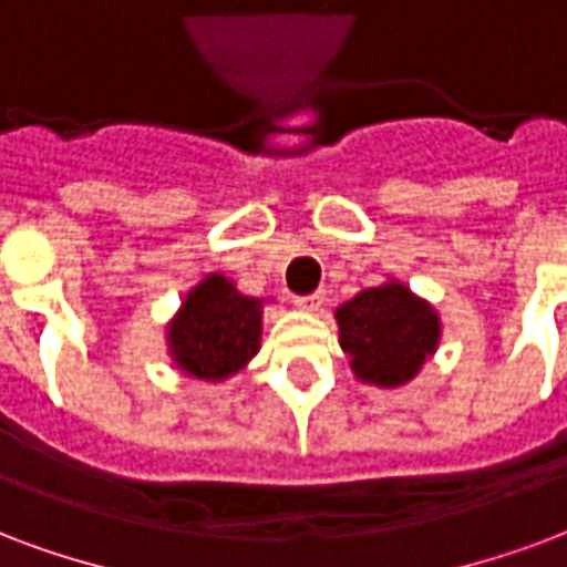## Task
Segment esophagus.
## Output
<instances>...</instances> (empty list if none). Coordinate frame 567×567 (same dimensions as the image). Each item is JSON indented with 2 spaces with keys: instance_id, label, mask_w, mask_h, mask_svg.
I'll return each instance as SVG.
<instances>
[{
  "instance_id": "1",
  "label": "esophagus",
  "mask_w": 567,
  "mask_h": 567,
  "mask_svg": "<svg viewBox=\"0 0 567 567\" xmlns=\"http://www.w3.org/2000/svg\"><path fill=\"white\" fill-rule=\"evenodd\" d=\"M322 301H326V296H322V292H310V296H296V308L308 310V313H317V310H322Z\"/></svg>"
}]
</instances>
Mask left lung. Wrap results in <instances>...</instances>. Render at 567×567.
I'll use <instances>...</instances> for the list:
<instances>
[{"mask_svg": "<svg viewBox=\"0 0 567 567\" xmlns=\"http://www.w3.org/2000/svg\"><path fill=\"white\" fill-rule=\"evenodd\" d=\"M334 317L349 368L382 389L410 382L440 343L436 310L394 280L359 292Z\"/></svg>", "mask_w": 567, "mask_h": 567, "instance_id": "obj_1", "label": "left lung"}]
</instances>
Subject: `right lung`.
Here are the masks:
<instances>
[{
    "mask_svg": "<svg viewBox=\"0 0 567 567\" xmlns=\"http://www.w3.org/2000/svg\"><path fill=\"white\" fill-rule=\"evenodd\" d=\"M262 301L241 296L224 275H208L187 292L169 322V352L185 373L218 382L259 352Z\"/></svg>",
    "mask_w": 567,
    "mask_h": 567,
    "instance_id": "right-lung-1",
    "label": "right lung"
}]
</instances>
